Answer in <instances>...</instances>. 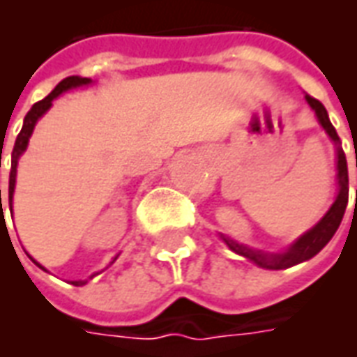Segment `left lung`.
Returning a JSON list of instances; mask_svg holds the SVG:
<instances>
[{"label": "left lung", "mask_w": 357, "mask_h": 357, "mask_svg": "<svg viewBox=\"0 0 357 357\" xmlns=\"http://www.w3.org/2000/svg\"><path fill=\"white\" fill-rule=\"evenodd\" d=\"M306 102L310 105V109L315 112V118L317 122L323 128V132L327 133V137L333 141L335 145V158H337V197L335 201L329 206V210L325 212V216L314 225L310 227L306 233H302L298 239L291 243L289 247L281 250V252H268V250H260V248H252L248 245H243L239 241L227 237L224 233H218L220 239L224 241L225 245L229 247V250H233L235 255L247 258L252 264H256L258 268L264 269H287L296 266V264H302L314 258L319 250H321L331 239L333 235L337 233L338 225L342 222V216H344L346 204H348V164H346V155L342 151V145H340V139H338L337 130L333 128L329 120V114L323 107L321 102L306 95ZM356 168H357V155H356ZM357 206V201H356Z\"/></svg>", "instance_id": "left-lung-1"}]
</instances>
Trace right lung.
Masks as SVG:
<instances>
[{
  "instance_id": "add662e5",
  "label": "right lung",
  "mask_w": 357,
  "mask_h": 357,
  "mask_svg": "<svg viewBox=\"0 0 357 357\" xmlns=\"http://www.w3.org/2000/svg\"><path fill=\"white\" fill-rule=\"evenodd\" d=\"M89 84H93V80L91 78H82V76H68V78H65L63 82H59L57 86H55V89L51 91L45 99H42V101H38L32 107V109L28 110V114L24 116V124H22V130H20V133L17 135V141H15V147H13V155H11V174H9V210H11V216H13V195H15V183H17V166H19V160L20 156H22V153L26 151L28 147V141H30V135H32V132H34L36 124H38V120L47 112V110L53 107V101L57 99L59 95L66 93V91H70V89H76V88H84V86H89ZM0 208H1V189H0ZM3 210V208H1ZM28 258L32 260V262L38 266L40 269H43V271H47V269L43 268L42 264L36 262L32 256L28 255ZM118 256H114L112 260L109 262L114 264L116 262ZM101 271H95V273H91V275L88 277V279H78V281H70V284H74V287H82V284H86L89 281V279H93L95 275H99Z\"/></svg>"
}]
</instances>
